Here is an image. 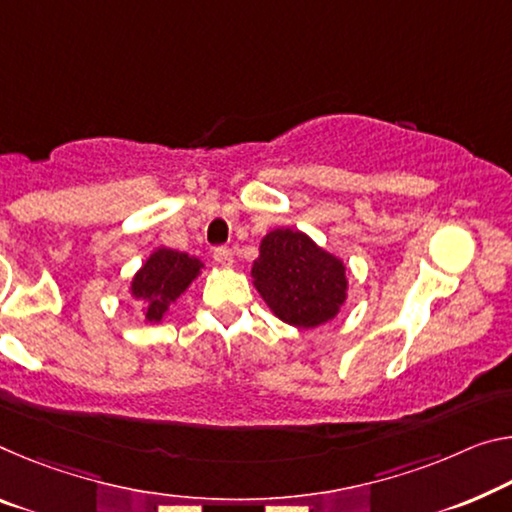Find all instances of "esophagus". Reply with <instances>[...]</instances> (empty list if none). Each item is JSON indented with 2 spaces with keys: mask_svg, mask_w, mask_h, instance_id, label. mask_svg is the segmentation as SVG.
<instances>
[{
  "mask_svg": "<svg viewBox=\"0 0 512 512\" xmlns=\"http://www.w3.org/2000/svg\"><path fill=\"white\" fill-rule=\"evenodd\" d=\"M214 259H216V264H218V266H223V269H230V266L234 264V255H232V250H230V248H225V246H221V248H216V250H214Z\"/></svg>",
  "mask_w": 512,
  "mask_h": 512,
  "instance_id": "1",
  "label": "esophagus"
}]
</instances>
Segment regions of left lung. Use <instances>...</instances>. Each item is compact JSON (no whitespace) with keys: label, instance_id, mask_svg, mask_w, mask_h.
<instances>
[{"label":"left lung","instance_id":"left-lung-1","mask_svg":"<svg viewBox=\"0 0 512 512\" xmlns=\"http://www.w3.org/2000/svg\"><path fill=\"white\" fill-rule=\"evenodd\" d=\"M250 273L271 312L296 328L332 321L346 300L348 280L342 259L291 227L266 234Z\"/></svg>","mask_w":512,"mask_h":512}]
</instances>
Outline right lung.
I'll use <instances>...</instances> for the list:
<instances>
[{
    "mask_svg": "<svg viewBox=\"0 0 512 512\" xmlns=\"http://www.w3.org/2000/svg\"><path fill=\"white\" fill-rule=\"evenodd\" d=\"M202 262L180 250L157 248L145 259V264L134 275L132 296L145 303V321L159 323L168 312L170 303L180 298L186 287L200 275Z\"/></svg>",
    "mask_w": 512,
    "mask_h": 512,
    "instance_id": "add662e5",
    "label": "right lung"
}]
</instances>
